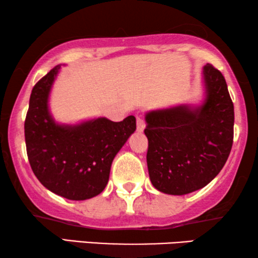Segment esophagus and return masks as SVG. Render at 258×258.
<instances>
[{
	"instance_id": "34e87169",
	"label": "esophagus",
	"mask_w": 258,
	"mask_h": 258,
	"mask_svg": "<svg viewBox=\"0 0 258 258\" xmlns=\"http://www.w3.org/2000/svg\"><path fill=\"white\" fill-rule=\"evenodd\" d=\"M144 128H146V122L141 116H137V132L142 133Z\"/></svg>"
}]
</instances>
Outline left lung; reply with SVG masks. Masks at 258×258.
<instances>
[{
  "mask_svg": "<svg viewBox=\"0 0 258 258\" xmlns=\"http://www.w3.org/2000/svg\"><path fill=\"white\" fill-rule=\"evenodd\" d=\"M206 98L146 114L147 164L158 191L185 195L210 183L224 167L234 140V104L224 76L203 67Z\"/></svg>",
  "mask_w": 258,
  "mask_h": 258,
  "instance_id": "8db88e82",
  "label": "left lung"
}]
</instances>
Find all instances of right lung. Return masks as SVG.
Masks as SVG:
<instances>
[{
    "instance_id": "1",
    "label": "right lung",
    "mask_w": 258,
    "mask_h": 258,
    "mask_svg": "<svg viewBox=\"0 0 258 258\" xmlns=\"http://www.w3.org/2000/svg\"><path fill=\"white\" fill-rule=\"evenodd\" d=\"M61 66L31 90L24 122L27 155L38 181L56 195L83 201L103 191L112 160L136 130L135 116L121 122L98 117L58 124L49 111V94Z\"/></svg>"
}]
</instances>
